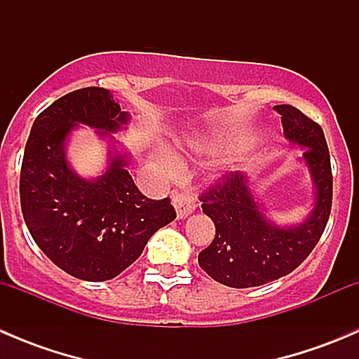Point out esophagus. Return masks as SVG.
<instances>
[{"mask_svg":"<svg viewBox=\"0 0 359 359\" xmlns=\"http://www.w3.org/2000/svg\"><path fill=\"white\" fill-rule=\"evenodd\" d=\"M172 203L177 212V219H186L187 215H191L196 210V200L191 194L175 193L172 196Z\"/></svg>","mask_w":359,"mask_h":359,"instance_id":"1","label":"esophagus"}]
</instances>
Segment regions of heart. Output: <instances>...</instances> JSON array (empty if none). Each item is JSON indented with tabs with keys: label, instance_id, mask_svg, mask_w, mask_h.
<instances>
[{
	"label": "heart",
	"instance_id": "1",
	"mask_svg": "<svg viewBox=\"0 0 359 359\" xmlns=\"http://www.w3.org/2000/svg\"><path fill=\"white\" fill-rule=\"evenodd\" d=\"M219 146V140L217 139H212V137H194V139L189 140V147L193 151H212L215 149V147ZM159 159H161L163 165L166 166V168H172L173 166V159L170 156L168 153H165V151H159L158 153Z\"/></svg>",
	"mask_w": 359,
	"mask_h": 359
}]
</instances>
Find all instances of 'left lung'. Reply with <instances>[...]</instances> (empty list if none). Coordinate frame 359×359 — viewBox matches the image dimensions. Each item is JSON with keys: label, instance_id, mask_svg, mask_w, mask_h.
I'll return each mask as SVG.
<instances>
[{"label": "left lung", "instance_id": "obj_1", "mask_svg": "<svg viewBox=\"0 0 359 359\" xmlns=\"http://www.w3.org/2000/svg\"><path fill=\"white\" fill-rule=\"evenodd\" d=\"M285 139L300 147V163L313 182L314 200L302 222L280 226L267 217L252 182L234 172L201 196L205 215L215 224V238L198 255L208 276L231 288L260 287L290 274L320 241L332 208V166L325 133L297 107L274 106Z\"/></svg>", "mask_w": 359, "mask_h": 359}]
</instances>
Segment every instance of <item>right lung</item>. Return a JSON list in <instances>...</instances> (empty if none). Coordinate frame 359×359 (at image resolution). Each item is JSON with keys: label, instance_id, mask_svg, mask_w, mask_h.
I'll list each match as a JSON object with an SVG mask.
<instances>
[{"label": "right lung", "instance_id": "add662e5", "mask_svg": "<svg viewBox=\"0 0 359 359\" xmlns=\"http://www.w3.org/2000/svg\"><path fill=\"white\" fill-rule=\"evenodd\" d=\"M109 90H76L46 107L32 123L20 172L25 226L41 252L71 276L106 281L132 266L149 238L175 219L165 200H149L128 173L130 153L112 133L126 128ZM88 126L108 144V163L97 177L79 176L67 144Z\"/></svg>", "mask_w": 359, "mask_h": 359}]
</instances>
